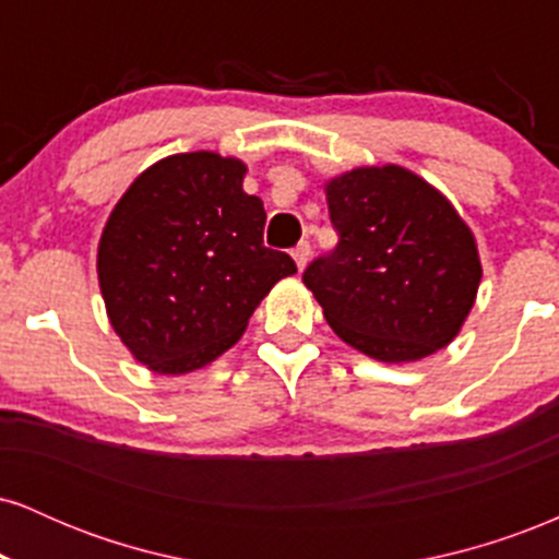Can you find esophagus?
<instances>
[{
  "label": "esophagus",
  "instance_id": "1",
  "mask_svg": "<svg viewBox=\"0 0 559 559\" xmlns=\"http://www.w3.org/2000/svg\"><path fill=\"white\" fill-rule=\"evenodd\" d=\"M292 258H294V262H297L299 271H305L307 260H310V241H299L297 247L292 249Z\"/></svg>",
  "mask_w": 559,
  "mask_h": 559
}]
</instances>
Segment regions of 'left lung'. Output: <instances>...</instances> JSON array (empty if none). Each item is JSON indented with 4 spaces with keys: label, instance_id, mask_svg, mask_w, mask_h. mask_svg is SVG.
<instances>
[{
    "label": "left lung",
    "instance_id": "left-lung-1",
    "mask_svg": "<svg viewBox=\"0 0 559 559\" xmlns=\"http://www.w3.org/2000/svg\"><path fill=\"white\" fill-rule=\"evenodd\" d=\"M338 243L305 267L329 325L383 362H413L457 336L480 284L463 217L415 173L357 168L325 186Z\"/></svg>",
    "mask_w": 559,
    "mask_h": 559
}]
</instances>
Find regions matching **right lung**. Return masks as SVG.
I'll return each mask as SVG.
<instances>
[{
    "label": "right lung",
    "instance_id": "obj_1",
    "mask_svg": "<svg viewBox=\"0 0 559 559\" xmlns=\"http://www.w3.org/2000/svg\"><path fill=\"white\" fill-rule=\"evenodd\" d=\"M247 168L186 152L144 170L102 230V297L115 333L155 373H191L239 342L275 281L297 273L265 247Z\"/></svg>",
    "mask_w": 559,
    "mask_h": 559
}]
</instances>
